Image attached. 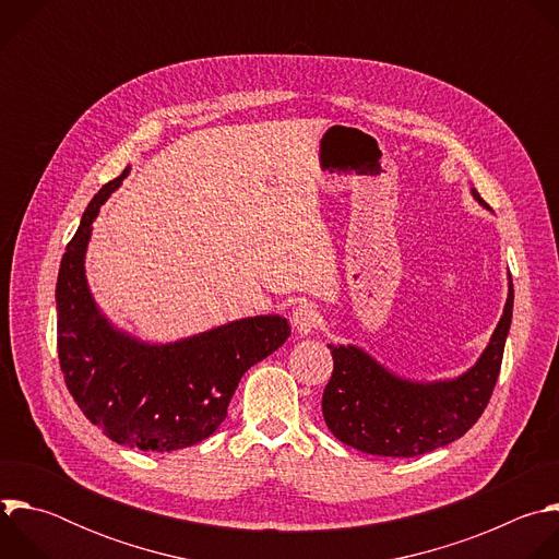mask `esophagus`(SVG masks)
Instances as JSON below:
<instances>
[{"mask_svg": "<svg viewBox=\"0 0 559 559\" xmlns=\"http://www.w3.org/2000/svg\"><path fill=\"white\" fill-rule=\"evenodd\" d=\"M318 309L311 302H300L292 311V328L298 336H309L318 328Z\"/></svg>", "mask_w": 559, "mask_h": 559, "instance_id": "1", "label": "esophagus"}]
</instances>
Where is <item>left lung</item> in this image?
<instances>
[{"instance_id":"8db88e82","label":"left lung","mask_w":559,"mask_h":559,"mask_svg":"<svg viewBox=\"0 0 559 559\" xmlns=\"http://www.w3.org/2000/svg\"><path fill=\"white\" fill-rule=\"evenodd\" d=\"M471 197L491 210L471 188ZM513 318V283L485 352L453 378L416 380L391 371L358 345H328L334 373L323 393L330 431L371 455L414 457L462 438L483 416L496 386Z\"/></svg>"}]
</instances>
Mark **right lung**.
Returning <instances> with one entry per match:
<instances>
[{"label": "right lung", "instance_id": "1", "mask_svg": "<svg viewBox=\"0 0 559 559\" xmlns=\"http://www.w3.org/2000/svg\"><path fill=\"white\" fill-rule=\"evenodd\" d=\"M106 183L88 203L57 276V349L79 409L112 442L168 453L210 438L227 416L243 373L292 334L287 318L261 313L170 341H143L97 305L86 252L102 205L123 183Z\"/></svg>", "mask_w": 559, "mask_h": 559}]
</instances>
